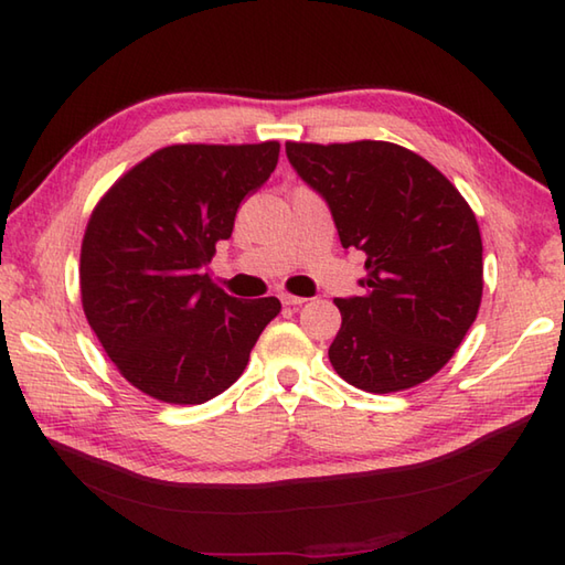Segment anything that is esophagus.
Here are the masks:
<instances>
[{
	"mask_svg": "<svg viewBox=\"0 0 565 565\" xmlns=\"http://www.w3.org/2000/svg\"><path fill=\"white\" fill-rule=\"evenodd\" d=\"M308 301V298H303V296H291V294H281V303L284 306H291V308H298V306H303Z\"/></svg>",
	"mask_w": 565,
	"mask_h": 565,
	"instance_id": "esophagus-1",
	"label": "esophagus"
}]
</instances>
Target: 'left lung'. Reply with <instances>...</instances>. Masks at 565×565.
Wrapping results in <instances>:
<instances>
[{"mask_svg": "<svg viewBox=\"0 0 565 565\" xmlns=\"http://www.w3.org/2000/svg\"><path fill=\"white\" fill-rule=\"evenodd\" d=\"M328 201L340 243L366 257L362 296L334 298L330 364L354 388L395 393L431 379L481 308L483 243L466 199L435 164L386 140L286 142Z\"/></svg>", "mask_w": 565, "mask_h": 565, "instance_id": "left-lung-1", "label": "left lung"}]
</instances>
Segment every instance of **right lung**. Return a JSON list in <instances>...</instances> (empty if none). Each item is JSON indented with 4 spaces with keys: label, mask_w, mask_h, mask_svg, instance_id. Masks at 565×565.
Wrapping results in <instances>:
<instances>
[{
    "label": "right lung",
    "mask_w": 565,
    "mask_h": 565,
    "mask_svg": "<svg viewBox=\"0 0 565 565\" xmlns=\"http://www.w3.org/2000/svg\"><path fill=\"white\" fill-rule=\"evenodd\" d=\"M276 162V140L167 146L130 167L94 206L79 255L84 316L121 376L150 398H215L279 316V298L239 301L206 271L239 203Z\"/></svg>",
    "instance_id": "obj_1"
}]
</instances>
